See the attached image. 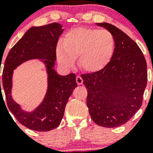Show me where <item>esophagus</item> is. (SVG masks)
<instances>
[{"mask_svg": "<svg viewBox=\"0 0 153 153\" xmlns=\"http://www.w3.org/2000/svg\"><path fill=\"white\" fill-rule=\"evenodd\" d=\"M76 83H77L78 85H82L83 83V79H82V77H81L80 76H76Z\"/></svg>", "mask_w": 153, "mask_h": 153, "instance_id": "obj_1", "label": "esophagus"}]
</instances>
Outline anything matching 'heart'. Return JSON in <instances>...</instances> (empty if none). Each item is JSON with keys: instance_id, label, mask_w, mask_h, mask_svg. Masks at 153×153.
I'll return each mask as SVG.
<instances>
[{"instance_id": "heart-1", "label": "heart", "mask_w": 153, "mask_h": 153, "mask_svg": "<svg viewBox=\"0 0 153 153\" xmlns=\"http://www.w3.org/2000/svg\"><path fill=\"white\" fill-rule=\"evenodd\" d=\"M116 51V39L106 29L76 27L67 32L56 48L57 60L65 68H71L78 56V64L84 71L99 72L108 66Z\"/></svg>"}]
</instances>
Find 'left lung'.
I'll use <instances>...</instances> for the list:
<instances>
[{
  "label": "left lung",
  "instance_id": "left-lung-1",
  "mask_svg": "<svg viewBox=\"0 0 153 153\" xmlns=\"http://www.w3.org/2000/svg\"><path fill=\"white\" fill-rule=\"evenodd\" d=\"M97 24L114 35L116 51L106 68L81 76L87 89L86 105L93 122L113 128L128 122L141 107L147 65L139 46L128 35L108 23Z\"/></svg>",
  "mask_w": 153,
  "mask_h": 153
}]
</instances>
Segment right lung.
Masks as SVG:
<instances>
[{
  "label": "right lung",
  "instance_id": "obj_1",
  "mask_svg": "<svg viewBox=\"0 0 153 153\" xmlns=\"http://www.w3.org/2000/svg\"><path fill=\"white\" fill-rule=\"evenodd\" d=\"M63 31L58 23L30 28L12 47L5 60L2 81L7 106L20 123L32 130L47 132L60 125L69 97L77 86L75 74L61 76L53 69L56 44ZM33 59L45 64L48 90L42 103L33 111L26 112L12 99V76L19 65Z\"/></svg>",
  "mask_w": 153,
  "mask_h": 153
}]
</instances>
